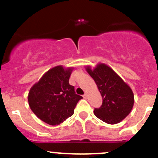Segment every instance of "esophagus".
<instances>
[{"instance_id":"34e87169","label":"esophagus","mask_w":158,"mask_h":158,"mask_svg":"<svg viewBox=\"0 0 158 158\" xmlns=\"http://www.w3.org/2000/svg\"><path fill=\"white\" fill-rule=\"evenodd\" d=\"M83 97L85 98H88V94H84V95H83Z\"/></svg>"}]
</instances>
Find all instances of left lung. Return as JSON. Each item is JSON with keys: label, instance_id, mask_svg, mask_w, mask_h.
Segmentation results:
<instances>
[{"label": "left lung", "instance_id": "left-lung-1", "mask_svg": "<svg viewBox=\"0 0 158 158\" xmlns=\"http://www.w3.org/2000/svg\"><path fill=\"white\" fill-rule=\"evenodd\" d=\"M94 79L102 97V105L94 110L96 117L108 124H116L131 112L134 95L130 87L108 65L98 64L85 67Z\"/></svg>", "mask_w": 158, "mask_h": 158}]
</instances>
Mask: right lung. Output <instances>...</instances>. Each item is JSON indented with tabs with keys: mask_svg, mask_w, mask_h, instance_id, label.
Returning <instances> with one entry per match:
<instances>
[{
	"mask_svg": "<svg viewBox=\"0 0 158 158\" xmlns=\"http://www.w3.org/2000/svg\"><path fill=\"white\" fill-rule=\"evenodd\" d=\"M73 67L56 66L43 75L28 95L34 114L49 125H60L74 112L78 101L83 98L69 84Z\"/></svg>",
	"mask_w": 158,
	"mask_h": 158,
	"instance_id": "right-lung-1",
	"label": "right lung"
}]
</instances>
